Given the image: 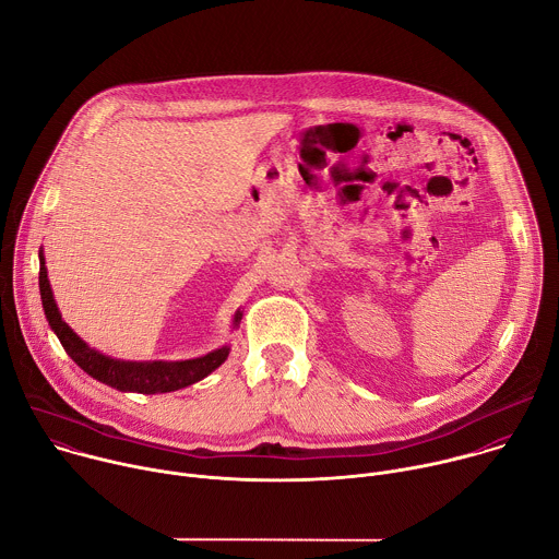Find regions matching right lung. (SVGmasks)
Here are the masks:
<instances>
[{"label":"right lung","mask_w":559,"mask_h":559,"mask_svg":"<svg viewBox=\"0 0 559 559\" xmlns=\"http://www.w3.org/2000/svg\"><path fill=\"white\" fill-rule=\"evenodd\" d=\"M39 292H41V305L48 318V325L57 334L61 347L66 354L82 367L88 376L95 380L110 384L119 391H136V393H168L183 389L188 384H194L203 380L207 373H212L216 367H221L229 354V347L214 349L201 358L192 360H150V362H132V360H117L110 356L99 354L97 349L88 347L82 338H79L66 321H61L59 307L55 302L50 283H48V272H46V261L39 250ZM241 311H236L234 316V328H238V321H241Z\"/></svg>","instance_id":"1"}]
</instances>
